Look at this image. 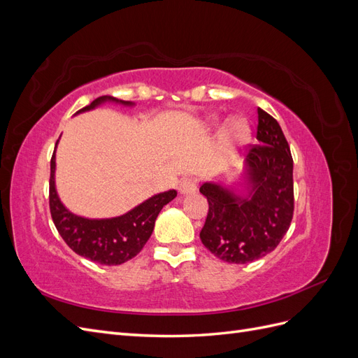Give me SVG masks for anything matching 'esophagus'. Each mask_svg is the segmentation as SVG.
Wrapping results in <instances>:
<instances>
[{"label":"esophagus","mask_w":358,"mask_h":358,"mask_svg":"<svg viewBox=\"0 0 358 358\" xmlns=\"http://www.w3.org/2000/svg\"><path fill=\"white\" fill-rule=\"evenodd\" d=\"M178 189L180 194H192L197 191V182L194 180L192 178H183L179 185H178Z\"/></svg>","instance_id":"34e87169"}]
</instances>
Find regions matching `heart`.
<instances>
[{
    "instance_id": "heart-1",
    "label": "heart",
    "mask_w": 358,
    "mask_h": 358,
    "mask_svg": "<svg viewBox=\"0 0 358 358\" xmlns=\"http://www.w3.org/2000/svg\"><path fill=\"white\" fill-rule=\"evenodd\" d=\"M225 137L229 138L231 143L243 145L251 138V128H249L245 119H236V121L230 122L229 128H227Z\"/></svg>"
}]
</instances>
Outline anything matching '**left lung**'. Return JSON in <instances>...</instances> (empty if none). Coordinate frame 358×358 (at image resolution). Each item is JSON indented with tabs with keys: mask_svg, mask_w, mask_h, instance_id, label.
Listing matches in <instances>:
<instances>
[{
	"mask_svg": "<svg viewBox=\"0 0 358 358\" xmlns=\"http://www.w3.org/2000/svg\"><path fill=\"white\" fill-rule=\"evenodd\" d=\"M257 113V140L263 145L248 148L249 197H237L218 183L206 182L200 187L209 203L200 239L227 263L246 264L272 252L288 231L294 213L288 142L273 116L259 107Z\"/></svg>",
	"mask_w": 358,
	"mask_h": 358,
	"instance_id": "left-lung-1",
	"label": "left lung"
}]
</instances>
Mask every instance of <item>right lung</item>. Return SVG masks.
Returning a JSON list of instances; mask_svg holds the SVG:
<instances>
[{"mask_svg":"<svg viewBox=\"0 0 358 358\" xmlns=\"http://www.w3.org/2000/svg\"><path fill=\"white\" fill-rule=\"evenodd\" d=\"M104 101H116L131 106L129 101L116 100L113 96H100L79 112L91 110ZM58 143V142H57ZM57 148V146H55ZM178 196L175 189L157 194L138 204L133 210L110 220H88L71 213L64 208L55 189V150L50 159L49 208L58 233L76 254L104 266L122 264L134 258L154 231L158 213Z\"/></svg>","mask_w":358,"mask_h":358,"instance_id":"add662e5","label":"right lung"}]
</instances>
